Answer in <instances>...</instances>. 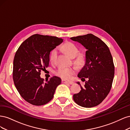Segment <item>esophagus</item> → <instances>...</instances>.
<instances>
[{"label": "esophagus", "mask_w": 130, "mask_h": 130, "mask_svg": "<svg viewBox=\"0 0 130 130\" xmlns=\"http://www.w3.org/2000/svg\"><path fill=\"white\" fill-rule=\"evenodd\" d=\"M63 83H64V84H68L70 85H73L74 84V82L73 81H68V80H62Z\"/></svg>", "instance_id": "esophagus-1"}]
</instances>
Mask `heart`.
<instances>
[{"instance_id":"1","label":"heart","mask_w":130,"mask_h":130,"mask_svg":"<svg viewBox=\"0 0 130 130\" xmlns=\"http://www.w3.org/2000/svg\"><path fill=\"white\" fill-rule=\"evenodd\" d=\"M62 48L64 53L71 58L75 57L78 53V49L77 47L72 43H67L62 46ZM58 50L57 49H54L50 55V60L53 62L57 56ZM84 60L82 57H78L75 60V63L80 65L84 63ZM75 72V69L73 67L70 68H60L56 72L57 75L63 78H69L72 76V75Z\"/></svg>"}]
</instances>
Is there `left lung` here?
<instances>
[{"label":"left lung","instance_id":"obj_1","mask_svg":"<svg viewBox=\"0 0 130 130\" xmlns=\"http://www.w3.org/2000/svg\"><path fill=\"white\" fill-rule=\"evenodd\" d=\"M80 43L87 51L85 64L77 76L85 85L80 92L75 94L73 99L80 106L93 107L99 105L107 96L112 87L115 75V66L107 45L99 38L89 34L70 38ZM87 78V81L85 78Z\"/></svg>","mask_w":130,"mask_h":130}]
</instances>
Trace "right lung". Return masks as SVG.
<instances>
[{
  "label": "right lung",
  "mask_w": 130,
  "mask_h": 130,
  "mask_svg": "<svg viewBox=\"0 0 130 130\" xmlns=\"http://www.w3.org/2000/svg\"><path fill=\"white\" fill-rule=\"evenodd\" d=\"M63 41L57 37L35 34L23 42L15 53L13 80L18 92L27 103L41 106L53 98L61 79L55 76L44 82L41 72L49 66L51 51Z\"/></svg>",
  "instance_id": "1"
}]
</instances>
